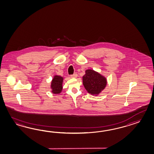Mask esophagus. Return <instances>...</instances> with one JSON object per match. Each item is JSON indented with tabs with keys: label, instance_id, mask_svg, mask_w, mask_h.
Returning <instances> with one entry per match:
<instances>
[{
	"label": "esophagus",
	"instance_id": "obj_1",
	"mask_svg": "<svg viewBox=\"0 0 154 154\" xmlns=\"http://www.w3.org/2000/svg\"><path fill=\"white\" fill-rule=\"evenodd\" d=\"M71 78H77V76H78V74L75 72L74 73V74H72V75H71Z\"/></svg>",
	"mask_w": 154,
	"mask_h": 154
}]
</instances>
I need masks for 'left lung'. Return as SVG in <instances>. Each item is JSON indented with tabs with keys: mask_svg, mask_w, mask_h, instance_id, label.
<instances>
[{
	"mask_svg": "<svg viewBox=\"0 0 154 154\" xmlns=\"http://www.w3.org/2000/svg\"><path fill=\"white\" fill-rule=\"evenodd\" d=\"M83 85L88 93L92 95L98 94L106 85V79L93 70H86L82 77Z\"/></svg>",
	"mask_w": 154,
	"mask_h": 154,
	"instance_id": "obj_1",
	"label": "left lung"
}]
</instances>
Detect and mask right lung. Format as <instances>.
Instances as JSON below:
<instances>
[{
	"label": "right lung",
	"mask_w": 154,
	"mask_h": 154,
	"mask_svg": "<svg viewBox=\"0 0 154 154\" xmlns=\"http://www.w3.org/2000/svg\"><path fill=\"white\" fill-rule=\"evenodd\" d=\"M63 78L60 76H55L52 80L51 88V92L53 94H59L62 91Z\"/></svg>",
	"instance_id": "1"
}]
</instances>
